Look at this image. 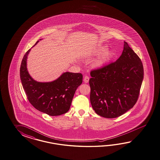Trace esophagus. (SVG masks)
<instances>
[{"label":"esophagus","instance_id":"1","mask_svg":"<svg viewBox=\"0 0 160 160\" xmlns=\"http://www.w3.org/2000/svg\"><path fill=\"white\" fill-rule=\"evenodd\" d=\"M89 80H90V78H89L88 76H85L84 77V82H85L86 83H87L88 82H89Z\"/></svg>","mask_w":160,"mask_h":160}]
</instances>
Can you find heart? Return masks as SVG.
<instances>
[{"mask_svg":"<svg viewBox=\"0 0 160 160\" xmlns=\"http://www.w3.org/2000/svg\"><path fill=\"white\" fill-rule=\"evenodd\" d=\"M107 50V48L105 47H101L100 48H99L97 51L95 52V54L99 55L101 54L102 53L104 52L106 50ZM111 53L110 52H106L103 54L102 55L101 57L96 62V65L98 66H101L103 64H104L109 59L110 57Z\"/></svg>","mask_w":160,"mask_h":160,"instance_id":"obj_1","label":"heart"}]
</instances>
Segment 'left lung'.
Here are the masks:
<instances>
[{
  "label": "left lung",
  "mask_w": 160,
  "mask_h": 160,
  "mask_svg": "<svg viewBox=\"0 0 160 160\" xmlns=\"http://www.w3.org/2000/svg\"><path fill=\"white\" fill-rule=\"evenodd\" d=\"M90 74V102L100 116L119 117L137 103L143 79V66L127 42L116 61L91 70Z\"/></svg>",
  "instance_id": "obj_1"
}]
</instances>
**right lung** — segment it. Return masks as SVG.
<instances>
[{"label": "right lung", "instance_id": "obj_1", "mask_svg": "<svg viewBox=\"0 0 160 160\" xmlns=\"http://www.w3.org/2000/svg\"><path fill=\"white\" fill-rule=\"evenodd\" d=\"M30 51L31 49L24 55L20 66V78L28 101L35 109L49 116L66 113L70 109L76 90L82 82V75L65 72L53 82H36L28 73L27 68Z\"/></svg>", "mask_w": 160, "mask_h": 160}]
</instances>
